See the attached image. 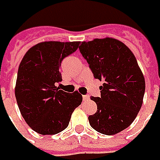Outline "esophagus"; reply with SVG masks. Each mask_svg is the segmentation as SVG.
Here are the masks:
<instances>
[{"label": "esophagus", "instance_id": "34e87169", "mask_svg": "<svg viewBox=\"0 0 160 160\" xmlns=\"http://www.w3.org/2000/svg\"><path fill=\"white\" fill-rule=\"evenodd\" d=\"M90 99V96L89 95H83V100L84 102H86V101H88Z\"/></svg>", "mask_w": 160, "mask_h": 160}]
</instances>
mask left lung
<instances>
[{"mask_svg":"<svg viewBox=\"0 0 160 160\" xmlns=\"http://www.w3.org/2000/svg\"><path fill=\"white\" fill-rule=\"evenodd\" d=\"M80 52L95 79L103 81L101 97L91 96L97 111L88 117L96 132L114 135L128 128L140 112L145 92V78L134 54L113 38L83 41Z\"/></svg>","mask_w":160,"mask_h":160,"instance_id":"left-lung-1","label":"left lung"}]
</instances>
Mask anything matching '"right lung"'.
Returning a JSON list of instances; mask_svg holds the SVG:
<instances>
[{"instance_id":"add662e5","label":"right lung","mask_w":160,"mask_h":160,"mask_svg":"<svg viewBox=\"0 0 160 160\" xmlns=\"http://www.w3.org/2000/svg\"><path fill=\"white\" fill-rule=\"evenodd\" d=\"M80 41H43L31 47L20 62L15 97L20 113L34 131L54 135L64 131L82 101V94L59 90L63 59L78 48Z\"/></svg>"}]
</instances>
